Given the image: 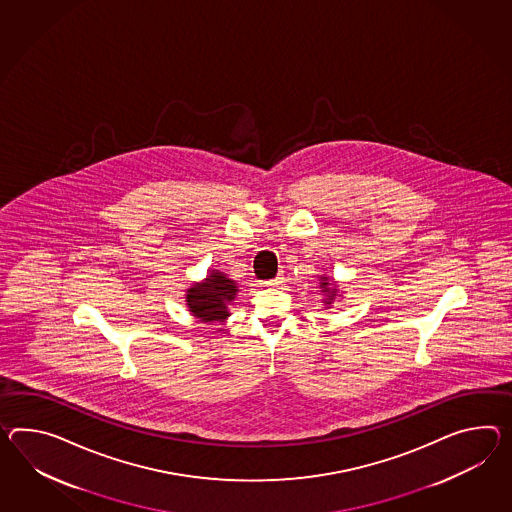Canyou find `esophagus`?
I'll return each instance as SVG.
<instances>
[{"label": "esophagus", "instance_id": "1", "mask_svg": "<svg viewBox=\"0 0 512 512\" xmlns=\"http://www.w3.org/2000/svg\"><path fill=\"white\" fill-rule=\"evenodd\" d=\"M281 283H283V277H281V275H279V277H274V279H270V281H266V283H264V285H266V287H279V285H281Z\"/></svg>", "mask_w": 512, "mask_h": 512}]
</instances>
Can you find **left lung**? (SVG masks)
Masks as SVG:
<instances>
[{"label":"left lung","instance_id":"1","mask_svg":"<svg viewBox=\"0 0 512 512\" xmlns=\"http://www.w3.org/2000/svg\"><path fill=\"white\" fill-rule=\"evenodd\" d=\"M320 290H322V294H325V305L329 307V305H331L338 296V288L333 287V285L329 283V279H327V277H320Z\"/></svg>","mask_w":512,"mask_h":512}]
</instances>
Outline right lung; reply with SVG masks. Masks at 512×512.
I'll return each mask as SVG.
<instances>
[{
  "label": "right lung",
  "instance_id": "obj_1",
  "mask_svg": "<svg viewBox=\"0 0 512 512\" xmlns=\"http://www.w3.org/2000/svg\"><path fill=\"white\" fill-rule=\"evenodd\" d=\"M237 292L235 281L218 270H212L203 283L188 288V311L201 322H224L229 316L227 305L237 298Z\"/></svg>",
  "mask_w": 512,
  "mask_h": 512
}]
</instances>
